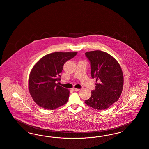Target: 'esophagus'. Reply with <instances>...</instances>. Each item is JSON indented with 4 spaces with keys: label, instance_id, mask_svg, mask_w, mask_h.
<instances>
[{
    "label": "esophagus",
    "instance_id": "obj_1",
    "mask_svg": "<svg viewBox=\"0 0 149 149\" xmlns=\"http://www.w3.org/2000/svg\"><path fill=\"white\" fill-rule=\"evenodd\" d=\"M72 90H73V91H78L79 90V88H72Z\"/></svg>",
    "mask_w": 149,
    "mask_h": 149
}]
</instances>
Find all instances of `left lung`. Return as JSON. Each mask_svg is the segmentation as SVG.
<instances>
[{
  "mask_svg": "<svg viewBox=\"0 0 149 149\" xmlns=\"http://www.w3.org/2000/svg\"><path fill=\"white\" fill-rule=\"evenodd\" d=\"M85 55L90 62L91 77L98 83L85 102L95 109H106L117 102L122 94L124 81L122 68L117 61L106 52L95 50Z\"/></svg>",
  "mask_w": 149,
  "mask_h": 149,
  "instance_id": "left-lung-1",
  "label": "left lung"
}]
</instances>
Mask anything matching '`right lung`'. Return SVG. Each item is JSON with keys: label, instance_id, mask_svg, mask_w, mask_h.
Returning <instances> with one entry per match:
<instances>
[{"label": "right lung", "instance_id": "obj_1", "mask_svg": "<svg viewBox=\"0 0 149 149\" xmlns=\"http://www.w3.org/2000/svg\"><path fill=\"white\" fill-rule=\"evenodd\" d=\"M77 52H55L44 56L30 73L29 89L33 101L44 109L54 110L68 102L70 91L57 83L63 65Z\"/></svg>", "mask_w": 149, "mask_h": 149}]
</instances>
